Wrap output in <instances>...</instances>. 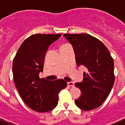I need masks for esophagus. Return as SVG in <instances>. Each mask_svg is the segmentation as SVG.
Returning a JSON list of instances; mask_svg holds the SVG:
<instances>
[{"mask_svg":"<svg viewBox=\"0 0 125 125\" xmlns=\"http://www.w3.org/2000/svg\"><path fill=\"white\" fill-rule=\"evenodd\" d=\"M67 84L68 86H70V87H73L74 85V83H73V82H67Z\"/></svg>","mask_w":125,"mask_h":125,"instance_id":"1","label":"esophagus"}]
</instances>
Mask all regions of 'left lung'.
<instances>
[{
	"label": "left lung",
	"mask_w": 125,
	"mask_h": 125,
	"mask_svg": "<svg viewBox=\"0 0 125 125\" xmlns=\"http://www.w3.org/2000/svg\"><path fill=\"white\" fill-rule=\"evenodd\" d=\"M73 47L78 66L87 69L83 80L75 85L81 96L75 100L78 108L90 111L101 106L111 92L114 82V62L108 48L97 38L85 33L64 34Z\"/></svg>",
	"instance_id": "8db88e82"
}]
</instances>
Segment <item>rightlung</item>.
Returning <instances> with one entry per match:
<instances>
[{"mask_svg":"<svg viewBox=\"0 0 125 125\" xmlns=\"http://www.w3.org/2000/svg\"><path fill=\"white\" fill-rule=\"evenodd\" d=\"M61 36H31L22 43L13 59L12 71L15 87L23 102L36 112L53 110L58 104L59 92L67 85L62 79L49 81L39 78L48 47Z\"/></svg>","mask_w":125,"mask_h":125,"instance_id":"right-lung-1","label":"right lung"}]
</instances>
